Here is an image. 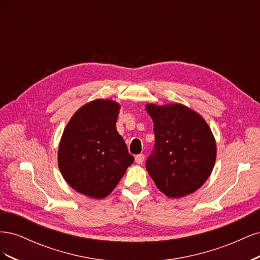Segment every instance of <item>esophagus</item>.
<instances>
[{
  "instance_id": "esophagus-1",
  "label": "esophagus",
  "mask_w": 260,
  "mask_h": 260,
  "mask_svg": "<svg viewBox=\"0 0 260 260\" xmlns=\"http://www.w3.org/2000/svg\"><path fill=\"white\" fill-rule=\"evenodd\" d=\"M144 161V155L143 154H139L136 156V162L137 164H142Z\"/></svg>"
}]
</instances>
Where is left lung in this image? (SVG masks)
Masks as SVG:
<instances>
[{
  "instance_id": "obj_1",
  "label": "left lung",
  "mask_w": 260,
  "mask_h": 260,
  "mask_svg": "<svg viewBox=\"0 0 260 260\" xmlns=\"http://www.w3.org/2000/svg\"><path fill=\"white\" fill-rule=\"evenodd\" d=\"M154 122V151L146 170L168 198H182L205 183L216 161V141L204 118L182 104H147Z\"/></svg>"
}]
</instances>
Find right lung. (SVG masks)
<instances>
[{
    "mask_svg": "<svg viewBox=\"0 0 260 260\" xmlns=\"http://www.w3.org/2000/svg\"><path fill=\"white\" fill-rule=\"evenodd\" d=\"M120 105L95 100L75 113L62 132L58 167L77 192L104 199L113 192L135 161L116 129Z\"/></svg>",
    "mask_w": 260,
    "mask_h": 260,
    "instance_id": "add662e5",
    "label": "right lung"
}]
</instances>
